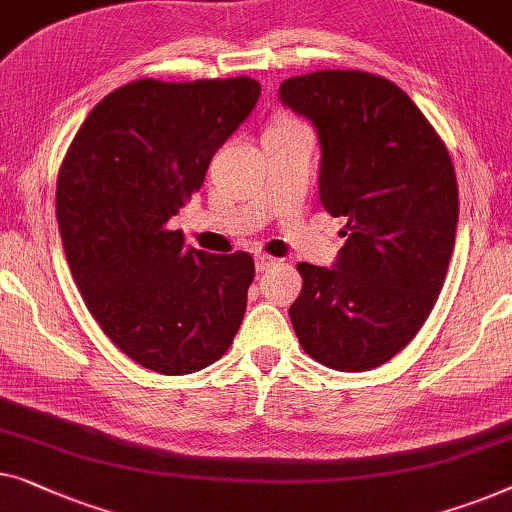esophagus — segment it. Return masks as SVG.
<instances>
[{
	"instance_id": "1",
	"label": "esophagus",
	"mask_w": 512,
	"mask_h": 512,
	"mask_svg": "<svg viewBox=\"0 0 512 512\" xmlns=\"http://www.w3.org/2000/svg\"><path fill=\"white\" fill-rule=\"evenodd\" d=\"M254 261H256V270H258V272H265V270H270L272 265L277 263V261H274V258H272V256H268V254H256Z\"/></svg>"
}]
</instances>
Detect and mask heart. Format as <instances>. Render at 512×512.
I'll list each match as a JSON object with an SVG mask.
<instances>
[{
	"mask_svg": "<svg viewBox=\"0 0 512 512\" xmlns=\"http://www.w3.org/2000/svg\"><path fill=\"white\" fill-rule=\"evenodd\" d=\"M293 120H286V117H284V120H279V122H274V124H291Z\"/></svg>",
	"mask_w": 512,
	"mask_h": 512,
	"instance_id": "heart-1",
	"label": "heart"
}]
</instances>
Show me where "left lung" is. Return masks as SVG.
Instances as JSON below:
<instances>
[{
  "mask_svg": "<svg viewBox=\"0 0 512 512\" xmlns=\"http://www.w3.org/2000/svg\"><path fill=\"white\" fill-rule=\"evenodd\" d=\"M279 99L314 124L318 196L346 217L335 265H298L288 316L316 362L367 372L418 335L439 298L459 217L453 161L411 96L374 73L295 76Z\"/></svg>",
  "mask_w": 512,
  "mask_h": 512,
  "instance_id": "8db88e82",
  "label": "left lung"
}]
</instances>
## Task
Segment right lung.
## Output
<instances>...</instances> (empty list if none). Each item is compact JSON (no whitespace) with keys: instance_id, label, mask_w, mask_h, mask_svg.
Returning <instances> with one entry per match:
<instances>
[{"instance_id":"1","label":"right lung","mask_w":512,"mask_h":512,"mask_svg":"<svg viewBox=\"0 0 512 512\" xmlns=\"http://www.w3.org/2000/svg\"><path fill=\"white\" fill-rule=\"evenodd\" d=\"M254 78H143L96 103L57 177V224L87 309L152 372H198L233 344L254 258L184 244L168 219L203 187L214 152L254 110Z\"/></svg>"}]
</instances>
